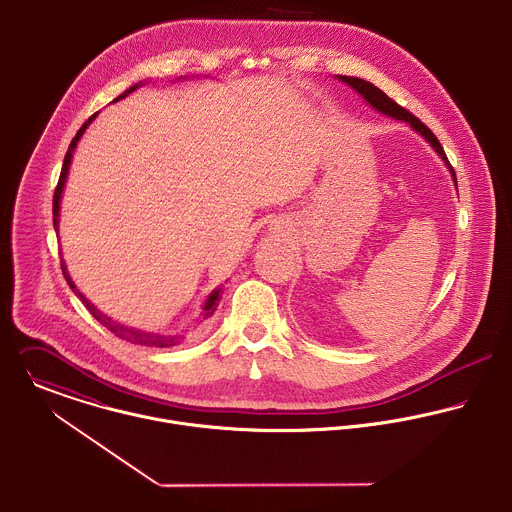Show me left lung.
I'll use <instances>...</instances> for the list:
<instances>
[{"label":"left lung","instance_id":"8db88e82","mask_svg":"<svg viewBox=\"0 0 512 512\" xmlns=\"http://www.w3.org/2000/svg\"><path fill=\"white\" fill-rule=\"evenodd\" d=\"M343 83H347L349 87H353L375 111H379V113H383V115H389V117H393V119H397V121H405V123H409L427 143H431V147L439 153V157L445 161V165L449 167V171H451V177H453V181H455V185H457V175H455V171H453V167H451V163H449V159H447V155H445V149H443V145L439 143V139L435 137V133L421 121V119H417L413 113H409L405 107H401V105H397L387 93H383L377 85H373V83H369V81H365V79H359V77H351V75H337Z\"/></svg>","mask_w":512,"mask_h":512}]
</instances>
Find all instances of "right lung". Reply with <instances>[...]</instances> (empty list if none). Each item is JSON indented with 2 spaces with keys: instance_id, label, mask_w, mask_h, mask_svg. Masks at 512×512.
I'll use <instances>...</instances> for the list:
<instances>
[{
  "instance_id": "obj_1",
  "label": "right lung",
  "mask_w": 512,
  "mask_h": 512,
  "mask_svg": "<svg viewBox=\"0 0 512 512\" xmlns=\"http://www.w3.org/2000/svg\"><path fill=\"white\" fill-rule=\"evenodd\" d=\"M141 83H135V85H131L129 89H125L115 101H119V99H123V97H127L131 91H135L137 87H139ZM95 115L97 113H93L83 125H81V129L75 133V137L71 139V143H69V149H67V153H65V159H63V167H61V175H59V181H57V187H55V193H53V227H55V231H57V225H59V203H61V195H63V187H65V181H67V171H69V165H71V157H73V151H75V147H77V141L81 139V135L85 133V129L89 127V123L95 119ZM61 271H63V277H65V281H67V285L71 287V291L79 297V301L87 307V311L105 327V329H109L115 337H119V339H123V341H127V343H133V345H145V347H175L177 343H181V339H185V331L183 333H175V335H161V333H149V331H141V329H135V327H127V325H123V323H119V321H115V319H111V317H107L105 313H101L77 287H75V283L71 281V277H69V273H67V265H65V261L61 259ZM219 299H221V287H217L215 291H211L209 293V297L205 299V303H203V311H201V315H199V319L197 321H203V319H209L213 313H215V309H217V305H219Z\"/></svg>"
}]
</instances>
